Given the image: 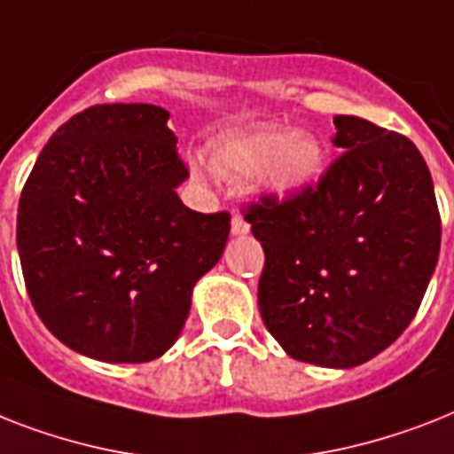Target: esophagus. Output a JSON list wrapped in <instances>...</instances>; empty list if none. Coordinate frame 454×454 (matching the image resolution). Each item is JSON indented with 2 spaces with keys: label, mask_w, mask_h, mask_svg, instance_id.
I'll use <instances>...</instances> for the list:
<instances>
[{
  "label": "esophagus",
  "mask_w": 454,
  "mask_h": 454,
  "mask_svg": "<svg viewBox=\"0 0 454 454\" xmlns=\"http://www.w3.org/2000/svg\"><path fill=\"white\" fill-rule=\"evenodd\" d=\"M231 231H233V235H247L249 233V223L239 215H235L233 221H231Z\"/></svg>",
  "instance_id": "obj_1"
}]
</instances>
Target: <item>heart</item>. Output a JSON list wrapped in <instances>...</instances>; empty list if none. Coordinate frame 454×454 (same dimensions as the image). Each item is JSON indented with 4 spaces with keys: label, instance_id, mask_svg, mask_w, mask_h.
I'll return each mask as SVG.
<instances>
[{
    "label": "heart",
    "instance_id": "heart-1",
    "mask_svg": "<svg viewBox=\"0 0 454 454\" xmlns=\"http://www.w3.org/2000/svg\"><path fill=\"white\" fill-rule=\"evenodd\" d=\"M212 165L223 176L249 179L259 175L265 191L291 195L315 182L324 165L322 142L308 132H291L278 125H261L216 146ZM202 175V168H193Z\"/></svg>",
    "mask_w": 454,
    "mask_h": 454
}]
</instances>
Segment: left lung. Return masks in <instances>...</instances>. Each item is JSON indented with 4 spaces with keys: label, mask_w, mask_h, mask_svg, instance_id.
<instances>
[{
    "label": "left lung",
    "mask_w": 454,
    "mask_h": 454,
    "mask_svg": "<svg viewBox=\"0 0 454 454\" xmlns=\"http://www.w3.org/2000/svg\"><path fill=\"white\" fill-rule=\"evenodd\" d=\"M342 149L315 184L242 209L265 252L259 310L289 356L352 368L412 322L441 249L434 182L401 132L335 116Z\"/></svg>",
    "instance_id": "1"
}]
</instances>
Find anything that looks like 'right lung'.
Wrapping results in <instances>:
<instances>
[{
  "mask_svg": "<svg viewBox=\"0 0 454 454\" xmlns=\"http://www.w3.org/2000/svg\"><path fill=\"white\" fill-rule=\"evenodd\" d=\"M156 105H95L58 128L18 202L25 286L46 329L79 355L142 364L184 329L195 282L223 254L231 215L193 212Z\"/></svg>",
  "mask_w": 454,
  "mask_h": 454,
  "instance_id": "obj_1",
  "label": "right lung"
}]
</instances>
